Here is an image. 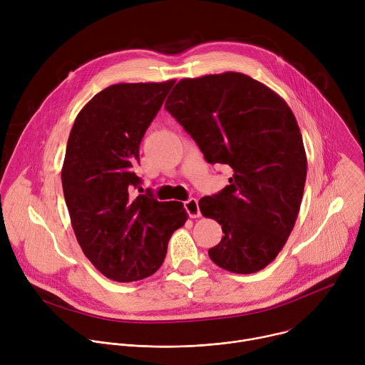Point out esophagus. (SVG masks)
I'll use <instances>...</instances> for the list:
<instances>
[{
  "label": "esophagus",
  "mask_w": 365,
  "mask_h": 365,
  "mask_svg": "<svg viewBox=\"0 0 365 365\" xmlns=\"http://www.w3.org/2000/svg\"><path fill=\"white\" fill-rule=\"evenodd\" d=\"M185 210L189 214L190 218H199L200 217V211H199V205L196 199H189L185 202Z\"/></svg>",
  "instance_id": "obj_1"
}]
</instances>
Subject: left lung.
I'll use <instances>...</instances> for the list:
<instances>
[{"mask_svg":"<svg viewBox=\"0 0 365 365\" xmlns=\"http://www.w3.org/2000/svg\"><path fill=\"white\" fill-rule=\"evenodd\" d=\"M165 108L207 163L234 172L220 193L199 200L202 215L224 232L207 254L231 273L264 269L294 227L306 182L303 140L286 101L244 73L225 72L182 79Z\"/></svg>","mask_w":365,"mask_h":365,"instance_id":"1","label":"left lung"}]
</instances>
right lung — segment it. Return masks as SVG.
<instances>
[{"instance_id": "1", "label": "right lung", "mask_w": 365, "mask_h": 365, "mask_svg": "<svg viewBox=\"0 0 365 365\" xmlns=\"http://www.w3.org/2000/svg\"><path fill=\"white\" fill-rule=\"evenodd\" d=\"M175 81L117 83L78 114L62 168L76 240L106 277L128 283L160 269L172 234L187 220L182 202L134 196L140 143Z\"/></svg>"}]
</instances>
